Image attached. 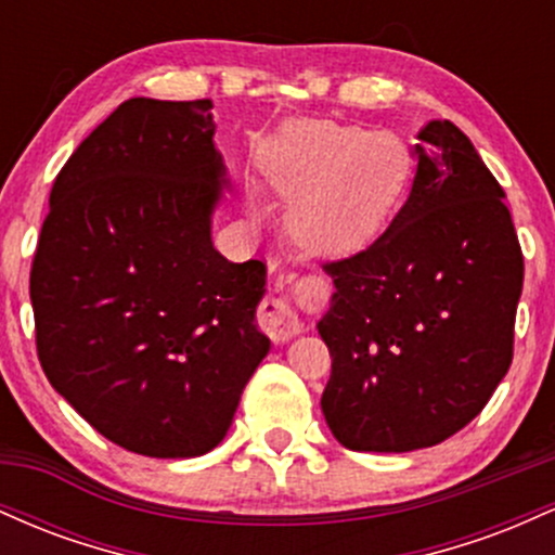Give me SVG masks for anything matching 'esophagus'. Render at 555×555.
I'll use <instances>...</instances> for the list:
<instances>
[{"instance_id":"1","label":"esophagus","mask_w":555,"mask_h":555,"mask_svg":"<svg viewBox=\"0 0 555 555\" xmlns=\"http://www.w3.org/2000/svg\"><path fill=\"white\" fill-rule=\"evenodd\" d=\"M260 328L276 344L292 341L302 331V323L292 310L289 295H273L260 305Z\"/></svg>"}]
</instances>
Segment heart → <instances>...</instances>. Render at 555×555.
Instances as JSON below:
<instances>
[{
	"label": "heart",
	"instance_id": "1",
	"mask_svg": "<svg viewBox=\"0 0 555 555\" xmlns=\"http://www.w3.org/2000/svg\"><path fill=\"white\" fill-rule=\"evenodd\" d=\"M263 162L271 188L295 206L299 237L326 253L373 240L406 184L397 140L354 125L284 127Z\"/></svg>",
	"mask_w": 555,
	"mask_h": 555
}]
</instances>
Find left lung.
Here are the masks:
<instances>
[{"label":"left lung","mask_w":555,"mask_h":555,"mask_svg":"<svg viewBox=\"0 0 555 555\" xmlns=\"http://www.w3.org/2000/svg\"><path fill=\"white\" fill-rule=\"evenodd\" d=\"M404 206L378 240L326 260L336 292L321 410L352 451L428 449L480 415L514 358L525 258L503 188L449 119L415 145Z\"/></svg>","instance_id":"left-lung-1"}]
</instances>
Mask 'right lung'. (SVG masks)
Wrapping results in <instances>:
<instances>
[{
  "instance_id": "add662e5",
  "label": "right lung",
  "mask_w": 555,
  "mask_h": 555,
  "mask_svg": "<svg viewBox=\"0 0 555 555\" xmlns=\"http://www.w3.org/2000/svg\"><path fill=\"white\" fill-rule=\"evenodd\" d=\"M211 99L119 104L67 158L30 266L49 384L112 443L188 460L227 436L269 354L266 263L214 250Z\"/></svg>"
}]
</instances>
